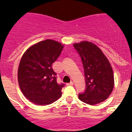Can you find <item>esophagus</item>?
I'll return each mask as SVG.
<instances>
[{
    "instance_id": "obj_1",
    "label": "esophagus",
    "mask_w": 132,
    "mask_h": 132,
    "mask_svg": "<svg viewBox=\"0 0 132 132\" xmlns=\"http://www.w3.org/2000/svg\"><path fill=\"white\" fill-rule=\"evenodd\" d=\"M73 84H74V83H73V82L71 81V82H69V83H67V86H73Z\"/></svg>"
}]
</instances>
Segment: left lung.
I'll use <instances>...</instances> for the list:
<instances>
[{"instance_id": "8db88e82", "label": "left lung", "mask_w": 132, "mask_h": 132, "mask_svg": "<svg viewBox=\"0 0 132 132\" xmlns=\"http://www.w3.org/2000/svg\"><path fill=\"white\" fill-rule=\"evenodd\" d=\"M84 67L86 90L79 95L82 102L94 105L103 102L111 94L114 86L112 67L102 50L88 41L75 43Z\"/></svg>"}]
</instances>
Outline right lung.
I'll return each mask as SVG.
<instances>
[{
	"label": "right lung",
	"mask_w": 132,
	"mask_h": 132,
	"mask_svg": "<svg viewBox=\"0 0 132 132\" xmlns=\"http://www.w3.org/2000/svg\"><path fill=\"white\" fill-rule=\"evenodd\" d=\"M63 47L59 42L45 39L30 46L21 58L18 69L20 88L36 105H48L61 96L64 85L57 82L52 64Z\"/></svg>",
	"instance_id": "obj_1"
}]
</instances>
